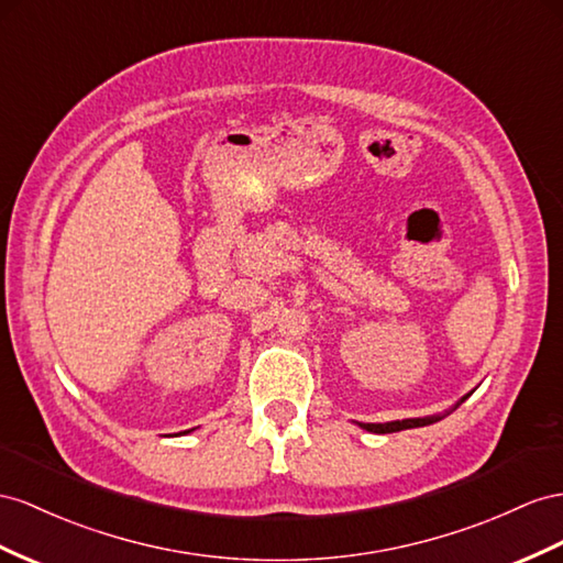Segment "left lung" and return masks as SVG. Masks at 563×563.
<instances>
[{
	"label": "left lung",
	"instance_id": "1",
	"mask_svg": "<svg viewBox=\"0 0 563 563\" xmlns=\"http://www.w3.org/2000/svg\"><path fill=\"white\" fill-rule=\"evenodd\" d=\"M435 421H440L438 416H432V419H407V421H393V423H362V428H366L371 432H397V430H407V428L430 426Z\"/></svg>",
	"mask_w": 563,
	"mask_h": 563
}]
</instances>
